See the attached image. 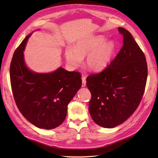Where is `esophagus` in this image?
I'll list each match as a JSON object with an SVG mask.
<instances>
[{
    "mask_svg": "<svg viewBox=\"0 0 158 158\" xmlns=\"http://www.w3.org/2000/svg\"><path fill=\"white\" fill-rule=\"evenodd\" d=\"M82 87H85V84H86V80H85V76L84 75L82 76Z\"/></svg>",
    "mask_w": 158,
    "mask_h": 158,
    "instance_id": "1",
    "label": "esophagus"
}]
</instances>
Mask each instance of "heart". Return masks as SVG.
<instances>
[{
    "label": "heart",
    "mask_w": 158,
    "mask_h": 158,
    "mask_svg": "<svg viewBox=\"0 0 158 158\" xmlns=\"http://www.w3.org/2000/svg\"><path fill=\"white\" fill-rule=\"evenodd\" d=\"M106 41L103 35H94L81 40L76 43L74 49L70 47L65 50V59L72 67H78L86 56L85 66L92 72H100L111 62L116 49L113 41Z\"/></svg>",
    "instance_id": "obj_1"
}]
</instances>
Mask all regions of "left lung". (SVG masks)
<instances>
[{
  "mask_svg": "<svg viewBox=\"0 0 158 158\" xmlns=\"http://www.w3.org/2000/svg\"><path fill=\"white\" fill-rule=\"evenodd\" d=\"M123 45L114 59L101 73L86 78L92 94L89 111L94 121L105 128L125 122L136 111L144 94L148 66L144 52L131 33L118 27Z\"/></svg>",
  "mask_w": 158,
  "mask_h": 158,
  "instance_id": "1",
  "label": "left lung"
}]
</instances>
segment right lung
I'll return each mask as SVG.
<instances>
[{"label":"right lung","instance_id":"right-lung-1","mask_svg":"<svg viewBox=\"0 0 158 158\" xmlns=\"http://www.w3.org/2000/svg\"><path fill=\"white\" fill-rule=\"evenodd\" d=\"M31 34L14 51L10 67V84L16 106L35 127L52 129L63 123L67 106L82 85L79 72L59 68L53 73H35L27 68L23 50Z\"/></svg>","mask_w":158,"mask_h":158}]
</instances>
